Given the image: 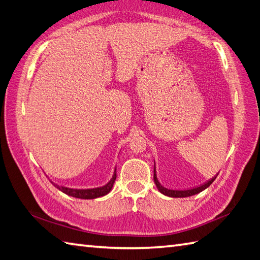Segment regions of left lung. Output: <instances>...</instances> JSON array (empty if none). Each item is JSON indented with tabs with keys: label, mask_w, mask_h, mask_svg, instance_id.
<instances>
[{
	"label": "left lung",
	"mask_w": 260,
	"mask_h": 260,
	"mask_svg": "<svg viewBox=\"0 0 260 260\" xmlns=\"http://www.w3.org/2000/svg\"><path fill=\"white\" fill-rule=\"evenodd\" d=\"M216 177H217V175L210 180H208L207 183H205V184L198 186V187H195V188L185 189V190H173V189L165 188L164 186H161L159 184L157 176H156V171H155V167H154V182L156 184V187H157L158 190L161 192V194H164L165 196H168V197H189V196H192V195H196V194H198V192H201V191L206 189L208 186L212 185V183L216 179Z\"/></svg>",
	"instance_id": "left-lung-1"
}]
</instances>
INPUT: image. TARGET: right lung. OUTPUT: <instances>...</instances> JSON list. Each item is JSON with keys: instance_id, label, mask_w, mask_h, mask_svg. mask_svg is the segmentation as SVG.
I'll use <instances>...</instances> for the list:
<instances>
[{"instance_id": "obj_1", "label": "right lung", "mask_w": 260, "mask_h": 260, "mask_svg": "<svg viewBox=\"0 0 260 260\" xmlns=\"http://www.w3.org/2000/svg\"><path fill=\"white\" fill-rule=\"evenodd\" d=\"M115 179H116V172H114L112 179L106 185L102 186V187H98V188H89V189L69 188V187H64V186H59L57 184H54L53 182H51V183L55 186L57 189L63 191L64 194L69 195V196L81 198V199H94V198L102 197V196H105L106 194H108V192L111 191L114 183H115Z\"/></svg>"}]
</instances>
